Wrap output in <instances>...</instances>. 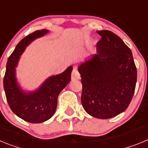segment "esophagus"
I'll use <instances>...</instances> for the list:
<instances>
[{
  "mask_svg": "<svg viewBox=\"0 0 148 148\" xmlns=\"http://www.w3.org/2000/svg\"><path fill=\"white\" fill-rule=\"evenodd\" d=\"M79 78H80V75H79V73L78 72L77 69L76 68H74L72 74H71V79L74 80V79H79Z\"/></svg>",
  "mask_w": 148,
  "mask_h": 148,
  "instance_id": "1",
  "label": "esophagus"
}]
</instances>
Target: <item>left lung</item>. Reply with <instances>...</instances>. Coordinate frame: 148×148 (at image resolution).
<instances>
[{
  "mask_svg": "<svg viewBox=\"0 0 148 148\" xmlns=\"http://www.w3.org/2000/svg\"><path fill=\"white\" fill-rule=\"evenodd\" d=\"M101 36L97 53L78 68L83 85L84 110L97 119H107L127 110L134 95L137 69L133 53L121 38L110 30Z\"/></svg>",
  "mask_w": 148,
  "mask_h": 148,
  "instance_id": "8db88e82",
  "label": "left lung"
}]
</instances>
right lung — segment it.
Returning a JSON list of instances; mask_svg holds the SVG:
<instances>
[{
	"instance_id": "1",
	"label": "right lung",
	"mask_w": 148,
	"mask_h": 148,
	"mask_svg": "<svg viewBox=\"0 0 148 148\" xmlns=\"http://www.w3.org/2000/svg\"><path fill=\"white\" fill-rule=\"evenodd\" d=\"M47 32V29L36 30L18 44L9 57L3 77V88L10 109L19 118L34 124L45 121L53 115L59 94L70 82L72 71V67L70 66L63 73L52 76L34 92L26 94L19 88L15 74L19 57L27 45Z\"/></svg>"
}]
</instances>
